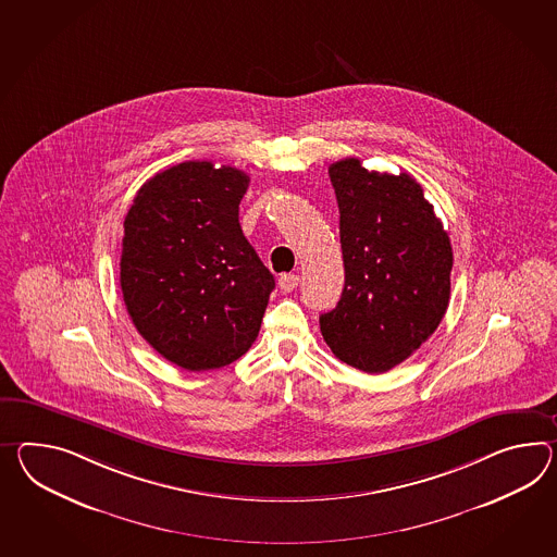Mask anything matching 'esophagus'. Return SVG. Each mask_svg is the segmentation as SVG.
Wrapping results in <instances>:
<instances>
[{
	"instance_id": "obj_1",
	"label": "esophagus",
	"mask_w": 557,
	"mask_h": 557,
	"mask_svg": "<svg viewBox=\"0 0 557 557\" xmlns=\"http://www.w3.org/2000/svg\"><path fill=\"white\" fill-rule=\"evenodd\" d=\"M280 289L284 292V294H289V292H294L299 284V275L296 273H284L282 277H280Z\"/></svg>"
}]
</instances>
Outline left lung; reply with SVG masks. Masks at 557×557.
Instances as JSON below:
<instances>
[{
  "label": "left lung",
  "mask_w": 557,
  "mask_h": 557,
  "mask_svg": "<svg viewBox=\"0 0 557 557\" xmlns=\"http://www.w3.org/2000/svg\"><path fill=\"white\" fill-rule=\"evenodd\" d=\"M339 209L346 282L320 330L342 362L382 374L405 362L441 324L450 298L453 247L421 185L368 171L358 159L330 164Z\"/></svg>",
  "instance_id": "8db88e82"
}]
</instances>
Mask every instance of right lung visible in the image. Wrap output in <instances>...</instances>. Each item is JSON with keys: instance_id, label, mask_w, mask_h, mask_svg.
Masks as SVG:
<instances>
[{"instance_id": "right-lung-1", "label": "right lung", "mask_w": 557, "mask_h": 557, "mask_svg": "<svg viewBox=\"0 0 557 557\" xmlns=\"http://www.w3.org/2000/svg\"><path fill=\"white\" fill-rule=\"evenodd\" d=\"M249 177L209 161L149 178L124 218L121 287L138 334L177 367H227L256 342L275 287L239 225Z\"/></svg>"}]
</instances>
